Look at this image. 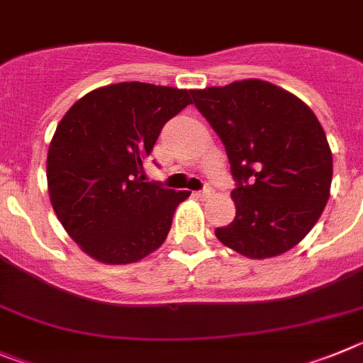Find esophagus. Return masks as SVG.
Instances as JSON below:
<instances>
[{
	"instance_id": "1",
	"label": "esophagus",
	"mask_w": 363,
	"mask_h": 363,
	"mask_svg": "<svg viewBox=\"0 0 363 363\" xmlns=\"http://www.w3.org/2000/svg\"><path fill=\"white\" fill-rule=\"evenodd\" d=\"M212 192H214V191H212L211 185H205V187L201 189V191L196 192V196H198V198H208V196H211Z\"/></svg>"
}]
</instances>
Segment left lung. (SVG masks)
Returning <instances> with one entry per match:
<instances>
[{"label":"left lung","mask_w":363,"mask_h":363,"mask_svg":"<svg viewBox=\"0 0 363 363\" xmlns=\"http://www.w3.org/2000/svg\"><path fill=\"white\" fill-rule=\"evenodd\" d=\"M192 101L227 149L235 218L216 238L252 259L294 248L329 198L333 156L301 99L266 81L194 89Z\"/></svg>","instance_id":"obj_1"}]
</instances>
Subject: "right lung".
I'll list each match as a JSON object with an SVG mask.
<instances>
[{
	"instance_id": "1",
	"label": "right lung",
	"mask_w": 363,
	"mask_h": 363,
	"mask_svg": "<svg viewBox=\"0 0 363 363\" xmlns=\"http://www.w3.org/2000/svg\"><path fill=\"white\" fill-rule=\"evenodd\" d=\"M192 91L145 82L93 89L59 122L46 162L52 207L79 247L108 264L140 261L162 245L191 196L144 182L162 128Z\"/></svg>"
}]
</instances>
